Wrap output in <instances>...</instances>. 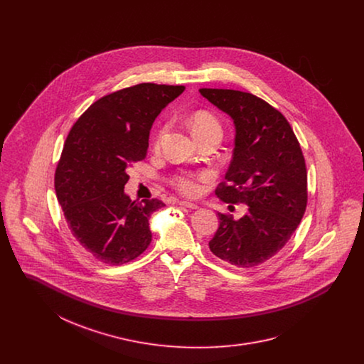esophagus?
Masks as SVG:
<instances>
[{
  "mask_svg": "<svg viewBox=\"0 0 364 364\" xmlns=\"http://www.w3.org/2000/svg\"><path fill=\"white\" fill-rule=\"evenodd\" d=\"M178 205L180 206H184V208H198L199 206L196 205V203H192V202H187V200H180L178 202Z\"/></svg>",
  "mask_w": 364,
  "mask_h": 364,
  "instance_id": "1",
  "label": "esophagus"
}]
</instances>
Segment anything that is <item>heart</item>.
<instances>
[{"label":"heart","mask_w":364,"mask_h":364,"mask_svg":"<svg viewBox=\"0 0 364 364\" xmlns=\"http://www.w3.org/2000/svg\"><path fill=\"white\" fill-rule=\"evenodd\" d=\"M191 129L193 132V135L196 139L203 138L208 136L210 134H221L223 135V125L221 122H218V119L211 114L210 112L206 110H196L193 112L190 116ZM168 124H164L159 131L156 139V146H159L161 140L164 138V135L168 132ZM200 176H195L191 173H180L176 174L172 178V184L177 190L180 191L184 195L188 196H193L200 191Z\"/></svg>","instance_id":"1"}]
</instances>
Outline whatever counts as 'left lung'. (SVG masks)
<instances>
[{
  "label": "left lung",
  "mask_w": 364,
  "mask_h": 364,
  "mask_svg": "<svg viewBox=\"0 0 364 364\" xmlns=\"http://www.w3.org/2000/svg\"><path fill=\"white\" fill-rule=\"evenodd\" d=\"M199 91L236 127L233 158L215 195L248 206L239 220L218 213L220 226L208 247L233 266L255 267L282 250L304 215L309 192L301 147L284 114L259 97L223 88Z\"/></svg>",
  "instance_id": "left-lung-1"
}]
</instances>
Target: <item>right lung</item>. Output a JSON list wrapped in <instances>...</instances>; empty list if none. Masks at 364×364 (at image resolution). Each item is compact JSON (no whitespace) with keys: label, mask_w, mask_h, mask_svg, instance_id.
Returning <instances> with one entry per match:
<instances>
[{"label":"right lung","mask_w":364,"mask_h":364,"mask_svg":"<svg viewBox=\"0 0 364 364\" xmlns=\"http://www.w3.org/2000/svg\"><path fill=\"white\" fill-rule=\"evenodd\" d=\"M184 86L140 83L100 98L70 128L54 174L72 235L95 259L122 264L151 242L150 215L159 199L131 200L127 171L144 159L151 125Z\"/></svg>","instance_id":"right-lung-1"}]
</instances>
